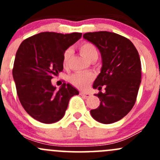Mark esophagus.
<instances>
[{
  "label": "esophagus",
  "instance_id": "esophagus-1",
  "mask_svg": "<svg viewBox=\"0 0 160 160\" xmlns=\"http://www.w3.org/2000/svg\"><path fill=\"white\" fill-rule=\"evenodd\" d=\"M80 94L81 95V96L84 97V98H90V93H86V92H80Z\"/></svg>",
  "mask_w": 160,
  "mask_h": 160
}]
</instances>
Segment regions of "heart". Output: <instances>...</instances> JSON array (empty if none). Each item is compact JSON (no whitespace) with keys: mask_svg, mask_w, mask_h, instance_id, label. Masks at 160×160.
<instances>
[{"mask_svg":"<svg viewBox=\"0 0 160 160\" xmlns=\"http://www.w3.org/2000/svg\"><path fill=\"white\" fill-rule=\"evenodd\" d=\"M80 53L88 59V61H91L93 59L98 58V50L90 42H83L79 46ZM72 53V50L70 49H67L63 55V65L67 66ZM93 80V75L90 72H77L72 74L70 77V81L72 85L79 89L84 90L87 89L89 86L90 82Z\"/></svg>","mask_w":160,"mask_h":160,"instance_id":"obj_1","label":"heart"}]
</instances>
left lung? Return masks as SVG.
I'll return each instance as SVG.
<instances>
[{
	"mask_svg": "<svg viewBox=\"0 0 160 160\" xmlns=\"http://www.w3.org/2000/svg\"><path fill=\"white\" fill-rule=\"evenodd\" d=\"M83 37L101 55L102 67L93 88L105 89L96 95L101 103L90 114L101 123H114L125 117L136 101L142 77L139 55L129 39L114 32H88Z\"/></svg>",
	"mask_w": 160,
	"mask_h": 160,
	"instance_id": "obj_1",
	"label": "left lung"
}]
</instances>
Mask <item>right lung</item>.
I'll list each match as a JSON object with an SVG mask.
<instances>
[{
    "label": "right lung",
    "mask_w": 160,
    "mask_h": 160,
    "mask_svg": "<svg viewBox=\"0 0 160 160\" xmlns=\"http://www.w3.org/2000/svg\"><path fill=\"white\" fill-rule=\"evenodd\" d=\"M82 33L42 32L21 43L13 68V78L19 101L34 119L55 123L65 114L69 101L79 91L70 83L59 90L51 80L63 69V55L78 41Z\"/></svg>",
    "instance_id": "add662e5"
}]
</instances>
